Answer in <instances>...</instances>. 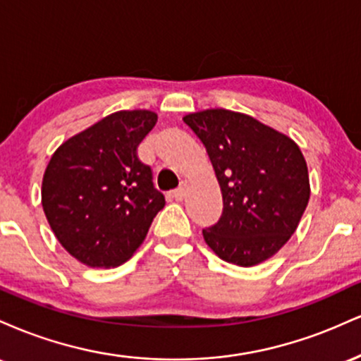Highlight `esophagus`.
<instances>
[{"mask_svg": "<svg viewBox=\"0 0 361 361\" xmlns=\"http://www.w3.org/2000/svg\"><path fill=\"white\" fill-rule=\"evenodd\" d=\"M186 193H188V183H186V181H183L180 188L175 190V193H173V197H175L178 202H181V200H183V198L186 197Z\"/></svg>", "mask_w": 361, "mask_h": 361, "instance_id": "obj_1", "label": "esophagus"}]
</instances>
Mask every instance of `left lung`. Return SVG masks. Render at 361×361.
I'll use <instances>...</instances> for the list:
<instances>
[{
  "mask_svg": "<svg viewBox=\"0 0 361 361\" xmlns=\"http://www.w3.org/2000/svg\"><path fill=\"white\" fill-rule=\"evenodd\" d=\"M204 142L222 192L221 221L204 231L219 258L250 268L295 233L309 204L305 157L295 140L251 115L207 109L183 117Z\"/></svg>",
  "mask_w": 361,
  "mask_h": 361,
  "instance_id": "1",
  "label": "left lung"
}]
</instances>
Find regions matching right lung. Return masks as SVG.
<instances>
[{
    "label": "right lung",
    "instance_id": "obj_1",
    "mask_svg": "<svg viewBox=\"0 0 361 361\" xmlns=\"http://www.w3.org/2000/svg\"><path fill=\"white\" fill-rule=\"evenodd\" d=\"M157 122L151 110H120L56 149L42 178V209L54 235L91 268H115L146 239L164 197L137 146Z\"/></svg>",
    "mask_w": 361,
    "mask_h": 361
}]
</instances>
